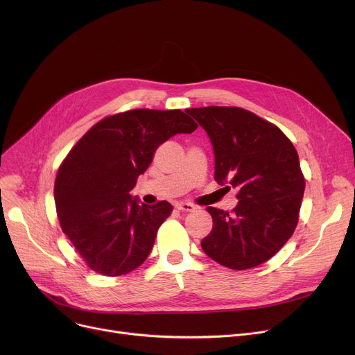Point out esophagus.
<instances>
[{"label": "esophagus", "mask_w": 355, "mask_h": 355, "mask_svg": "<svg viewBox=\"0 0 355 355\" xmlns=\"http://www.w3.org/2000/svg\"><path fill=\"white\" fill-rule=\"evenodd\" d=\"M176 209L184 211V212H192L196 209V207L189 204V202H179V204H176Z\"/></svg>", "instance_id": "esophagus-1"}]
</instances>
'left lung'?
Wrapping results in <instances>:
<instances>
[{"instance_id": "left-lung-1", "label": "left lung", "mask_w": 355, "mask_h": 355, "mask_svg": "<svg viewBox=\"0 0 355 355\" xmlns=\"http://www.w3.org/2000/svg\"><path fill=\"white\" fill-rule=\"evenodd\" d=\"M212 143L215 180L239 189L231 214L208 207L205 254L234 270L256 267L288 243L305 192L297 151L284 134L239 107L189 108Z\"/></svg>"}]
</instances>
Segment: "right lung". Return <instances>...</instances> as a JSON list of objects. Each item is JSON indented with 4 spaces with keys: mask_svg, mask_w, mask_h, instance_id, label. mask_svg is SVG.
I'll list each match as a JSON object with an SVG mask.
<instances>
[{
    "mask_svg": "<svg viewBox=\"0 0 355 355\" xmlns=\"http://www.w3.org/2000/svg\"><path fill=\"white\" fill-rule=\"evenodd\" d=\"M198 124L180 110H131L96 123L69 151L55 180L62 231L94 272L121 276L141 266L172 205L141 204L130 191L160 144Z\"/></svg>",
    "mask_w": 355,
    "mask_h": 355,
    "instance_id": "right-lung-1",
    "label": "right lung"
}]
</instances>
